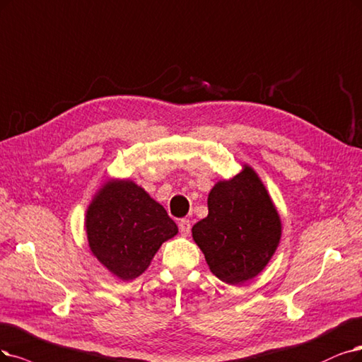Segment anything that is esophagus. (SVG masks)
I'll return each mask as SVG.
<instances>
[{"label": "esophagus", "mask_w": 362, "mask_h": 362, "mask_svg": "<svg viewBox=\"0 0 362 362\" xmlns=\"http://www.w3.org/2000/svg\"><path fill=\"white\" fill-rule=\"evenodd\" d=\"M179 230L183 237H188L191 233V222L188 219H180L179 221Z\"/></svg>", "instance_id": "34e87169"}]
</instances>
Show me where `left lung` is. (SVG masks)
Listing matches in <instances>:
<instances>
[{
    "label": "left lung",
    "mask_w": 362,
    "mask_h": 362,
    "mask_svg": "<svg viewBox=\"0 0 362 362\" xmlns=\"http://www.w3.org/2000/svg\"><path fill=\"white\" fill-rule=\"evenodd\" d=\"M209 215L192 226L210 272L222 282L240 285L269 264L282 235L279 213L252 167L218 182L207 198Z\"/></svg>",
    "instance_id": "left-lung-1"
}]
</instances>
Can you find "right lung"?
<instances>
[{
    "instance_id": "1",
    "label": "right lung",
    "mask_w": 362,
    "mask_h": 362,
    "mask_svg": "<svg viewBox=\"0 0 362 362\" xmlns=\"http://www.w3.org/2000/svg\"><path fill=\"white\" fill-rule=\"evenodd\" d=\"M86 234L93 257L120 280L146 272L155 253L177 234V225L141 186L110 180L86 211Z\"/></svg>"
}]
</instances>
